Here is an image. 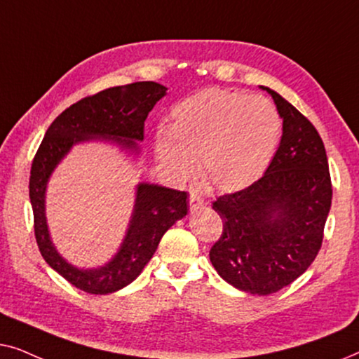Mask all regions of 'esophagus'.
Wrapping results in <instances>:
<instances>
[{
    "instance_id": "34e87169",
    "label": "esophagus",
    "mask_w": 359,
    "mask_h": 359,
    "mask_svg": "<svg viewBox=\"0 0 359 359\" xmlns=\"http://www.w3.org/2000/svg\"><path fill=\"white\" fill-rule=\"evenodd\" d=\"M204 204H205V201H204L203 198H201V196H199L198 193H194V191H191V193H189V205H191V209L196 210V209L203 208Z\"/></svg>"
}]
</instances>
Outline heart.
I'll list each match as a JSON object with an SVG mask.
<instances>
[{
    "mask_svg": "<svg viewBox=\"0 0 359 359\" xmlns=\"http://www.w3.org/2000/svg\"><path fill=\"white\" fill-rule=\"evenodd\" d=\"M170 129L155 135L156 155L176 178L198 171L215 189L238 191L255 183L276 155L283 117L263 96L204 88L171 107Z\"/></svg>",
    "mask_w": 359,
    "mask_h": 359,
    "instance_id": "obj_1",
    "label": "heart"
}]
</instances>
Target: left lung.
Masks as SVG:
<instances>
[{"instance_id":"8db88e82","label":"left lung","mask_w":359,"mask_h":359,"mask_svg":"<svg viewBox=\"0 0 359 359\" xmlns=\"http://www.w3.org/2000/svg\"><path fill=\"white\" fill-rule=\"evenodd\" d=\"M266 91L283 117L281 144L262 178L214 201L224 229L209 252L220 278L258 296L278 292L311 266L332 205L317 129L276 91Z\"/></svg>"}]
</instances>
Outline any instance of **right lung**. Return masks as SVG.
Returning <instances> with one entry per match:
<instances>
[{
	"mask_svg": "<svg viewBox=\"0 0 359 359\" xmlns=\"http://www.w3.org/2000/svg\"><path fill=\"white\" fill-rule=\"evenodd\" d=\"M165 93L166 88L155 81H135L83 97L52 122L34 156L29 198L37 247L43 259L81 291L109 294L134 281L154 257L166 230L188 214V193L156 184H140L134 217L121 252L106 266L81 271L68 264L48 238L43 215V194L48 176L72 145L80 140L109 137L124 147L135 149V140H144L147 116Z\"/></svg>",
	"mask_w": 359,
	"mask_h": 359,
	"instance_id": "1",
	"label": "right lung"
}]
</instances>
